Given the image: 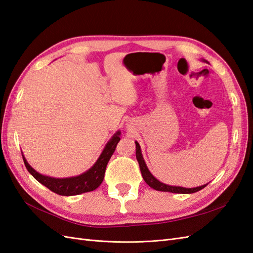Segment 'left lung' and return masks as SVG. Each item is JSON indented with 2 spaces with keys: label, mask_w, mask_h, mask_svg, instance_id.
<instances>
[{
  "label": "left lung",
  "mask_w": 253,
  "mask_h": 253,
  "mask_svg": "<svg viewBox=\"0 0 253 253\" xmlns=\"http://www.w3.org/2000/svg\"><path fill=\"white\" fill-rule=\"evenodd\" d=\"M205 61V60H204ZM207 62V61H205ZM136 143V158H137V162L139 164V168H140V171H141V175L144 179V181L148 183V185L155 189L157 191H163V192H172V193H180V194H191V193H195L197 191H200L202 189H204L207 185L201 186V187H196V188H183V187H176V186H169V185H166V183H163L162 181L157 180L154 176L151 174V172L149 171L147 165H145L142 154H141V149H140V145L139 143L135 141Z\"/></svg>",
  "instance_id": "obj_1"
}]
</instances>
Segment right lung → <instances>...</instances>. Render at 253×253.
Wrapping results in <instances>:
<instances>
[{"instance_id": "obj_1", "label": "right lung", "mask_w": 253, "mask_h": 253, "mask_svg": "<svg viewBox=\"0 0 253 253\" xmlns=\"http://www.w3.org/2000/svg\"><path fill=\"white\" fill-rule=\"evenodd\" d=\"M119 136H120V131L116 132L113 135L112 138L108 141V143L105 144V147L100 156H99V158L97 159V162L89 170L82 173L81 175L74 176V177H70V178H53V177H49V176H45L38 173L29 166L24 155L22 156L28 172L32 174L38 181L42 183V185H44L46 188H48L50 191H52V192H55L59 195H63V196L78 195V194L94 191L101 185V182L103 181V178H104L106 166H108L109 160L112 157L113 153L115 152V149L117 147V143L120 140Z\"/></svg>"}]
</instances>
